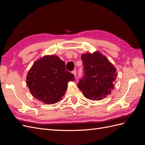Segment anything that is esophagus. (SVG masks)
Returning <instances> with one entry per match:
<instances>
[{
  "label": "esophagus",
  "instance_id": "1",
  "mask_svg": "<svg viewBox=\"0 0 145 145\" xmlns=\"http://www.w3.org/2000/svg\"><path fill=\"white\" fill-rule=\"evenodd\" d=\"M72 73L73 74V75L76 77V75H77V71H76V69H74V70L72 72Z\"/></svg>",
  "mask_w": 145,
  "mask_h": 145
}]
</instances>
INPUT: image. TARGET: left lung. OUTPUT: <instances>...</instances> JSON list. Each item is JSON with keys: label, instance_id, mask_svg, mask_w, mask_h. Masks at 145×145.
I'll use <instances>...</instances> for the list:
<instances>
[{"label": "left lung", "instance_id": "obj_1", "mask_svg": "<svg viewBox=\"0 0 145 145\" xmlns=\"http://www.w3.org/2000/svg\"><path fill=\"white\" fill-rule=\"evenodd\" d=\"M84 75L77 84L84 97L91 100L107 97L114 89L116 68L105 56L98 51L87 52L81 56Z\"/></svg>", "mask_w": 145, "mask_h": 145}]
</instances>
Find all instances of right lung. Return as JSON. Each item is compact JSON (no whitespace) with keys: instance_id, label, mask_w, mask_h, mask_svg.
I'll list each match as a JSON object with an SVG mask.
<instances>
[{"instance_id":"1","label":"right lung","mask_w":145,"mask_h":145,"mask_svg":"<svg viewBox=\"0 0 145 145\" xmlns=\"http://www.w3.org/2000/svg\"><path fill=\"white\" fill-rule=\"evenodd\" d=\"M71 80H74V76L66 69L65 63L55 55L37 59L26 76V84L32 95L47 105L60 101Z\"/></svg>"}]
</instances>
